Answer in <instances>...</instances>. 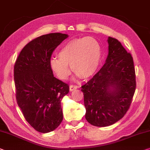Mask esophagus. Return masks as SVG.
Wrapping results in <instances>:
<instances>
[{"label":"esophagus","instance_id":"esophagus-1","mask_svg":"<svg viewBox=\"0 0 150 150\" xmlns=\"http://www.w3.org/2000/svg\"><path fill=\"white\" fill-rule=\"evenodd\" d=\"M76 88H78V86L76 85H74V84H70V91H73L76 90Z\"/></svg>","mask_w":150,"mask_h":150}]
</instances>
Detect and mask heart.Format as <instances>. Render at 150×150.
<instances>
[{
    "label": "heart",
    "instance_id": "obj_1",
    "mask_svg": "<svg viewBox=\"0 0 150 150\" xmlns=\"http://www.w3.org/2000/svg\"><path fill=\"white\" fill-rule=\"evenodd\" d=\"M58 58L50 59V67L61 79H66L72 70L82 78L94 74L99 66L101 49L99 43L91 37L74 39L64 44L58 52Z\"/></svg>",
    "mask_w": 150,
    "mask_h": 150
}]
</instances>
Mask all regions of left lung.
<instances>
[{
	"label": "left lung",
	"instance_id": "1",
	"mask_svg": "<svg viewBox=\"0 0 150 150\" xmlns=\"http://www.w3.org/2000/svg\"><path fill=\"white\" fill-rule=\"evenodd\" d=\"M105 64L92 79L81 86L85 118L96 127L111 125L123 118L134 95L136 81L133 57L120 41L108 38Z\"/></svg>",
	"mask_w": 150,
	"mask_h": 150
}]
</instances>
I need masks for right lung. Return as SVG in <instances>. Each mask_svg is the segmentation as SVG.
Masks as SVG:
<instances>
[{"instance_id":"add662e5","label":"right lung","mask_w":150,"mask_h":150,"mask_svg":"<svg viewBox=\"0 0 150 150\" xmlns=\"http://www.w3.org/2000/svg\"><path fill=\"white\" fill-rule=\"evenodd\" d=\"M68 37L54 33L34 39L23 48L14 66L17 103L26 121L39 132L54 131L63 120L61 100L69 86L54 76L50 59Z\"/></svg>"}]
</instances>
